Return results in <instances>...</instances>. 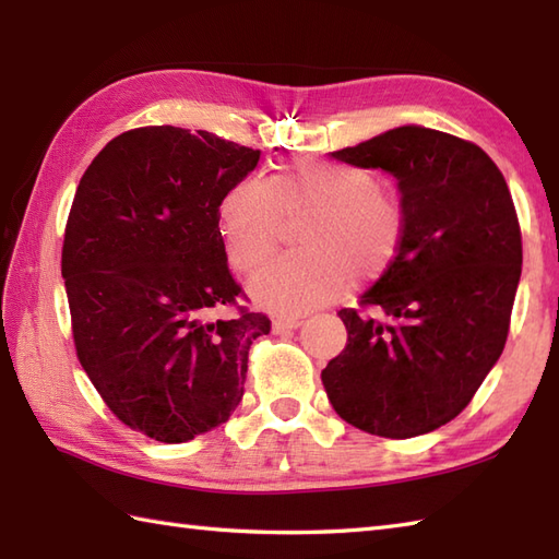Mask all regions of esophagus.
<instances>
[{"label":"esophagus","mask_w":559,"mask_h":559,"mask_svg":"<svg viewBox=\"0 0 559 559\" xmlns=\"http://www.w3.org/2000/svg\"><path fill=\"white\" fill-rule=\"evenodd\" d=\"M271 324H273V331H290V329H298L302 324V319L293 314H276Z\"/></svg>","instance_id":"1"}]
</instances>
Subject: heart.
Wrapping results in <instances>:
<instances>
[{"label":"heart","mask_w":559,"mask_h":559,"mask_svg":"<svg viewBox=\"0 0 559 559\" xmlns=\"http://www.w3.org/2000/svg\"><path fill=\"white\" fill-rule=\"evenodd\" d=\"M307 216L302 252L271 259L252 281V298L276 312H310L348 288L370 283L394 264L403 211L377 175L346 163H283L264 182L240 180L223 194L218 225L237 269L259 266L283 235V218Z\"/></svg>","instance_id":"1"}]
</instances>
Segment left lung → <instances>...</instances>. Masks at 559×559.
<instances>
[{
	"mask_svg": "<svg viewBox=\"0 0 559 559\" xmlns=\"http://www.w3.org/2000/svg\"><path fill=\"white\" fill-rule=\"evenodd\" d=\"M396 177L399 254L360 305L341 310L346 348L324 370L331 406L358 430L406 439L468 406L504 350L521 278V230L500 168L480 146L403 124L331 153Z\"/></svg>",
	"mask_w": 559,
	"mask_h": 559,
	"instance_id": "obj_1",
	"label": "left lung"
}]
</instances>
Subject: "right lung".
<instances>
[{
	"label": "right lung",
	"instance_id": "obj_1",
	"mask_svg": "<svg viewBox=\"0 0 559 559\" xmlns=\"http://www.w3.org/2000/svg\"><path fill=\"white\" fill-rule=\"evenodd\" d=\"M261 151L211 132L141 127L83 173L69 211L62 278L76 355L132 430L180 444L230 418L266 314L221 317L240 295L218 204Z\"/></svg>",
	"mask_w": 559,
	"mask_h": 559
}]
</instances>
